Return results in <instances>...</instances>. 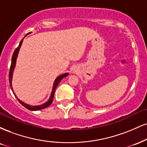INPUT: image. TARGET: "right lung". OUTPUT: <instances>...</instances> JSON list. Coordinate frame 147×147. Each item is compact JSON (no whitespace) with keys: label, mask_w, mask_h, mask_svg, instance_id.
Returning a JSON list of instances; mask_svg holds the SVG:
<instances>
[{"label":"right lung","mask_w":147,"mask_h":147,"mask_svg":"<svg viewBox=\"0 0 147 147\" xmlns=\"http://www.w3.org/2000/svg\"><path fill=\"white\" fill-rule=\"evenodd\" d=\"M29 33H28L26 35H28V34H29ZM26 35L24 37H26ZM23 40H24V38H23L22 40H21L20 42V44H19V46L16 48V50L14 51L13 55H12L11 63V66H10L9 75V80L10 88H11V89L12 92H13V94L15 95L16 97V98L18 99V101H19V102H20V104H22V105L24 106V107H26V109H29V110H31V111L40 110V109H42L47 108V107H49V106L50 105L51 103H52L53 100V98H54L55 91V89H56L57 86H58V84H59V83L60 82V81H61V79H62L63 78H64V77H66V76L68 75V73H65V74H63V75H59V77H58L57 78V79H55V82H54V84H53V87L52 92H51V94L50 98H49V100H48L47 102H46L45 103L42 104V105H37V106H31V105H28V104L25 103V102H22V100H20V99H19V98H18L17 96H16V95L15 94V93H14V92H13V88H12V86H11V81H12V75H13V72L14 68H15V66H16V63L17 57H18V55L19 51H20V49L21 45H22V43Z\"/></svg>","instance_id":"right-lung-1"}]
</instances>
